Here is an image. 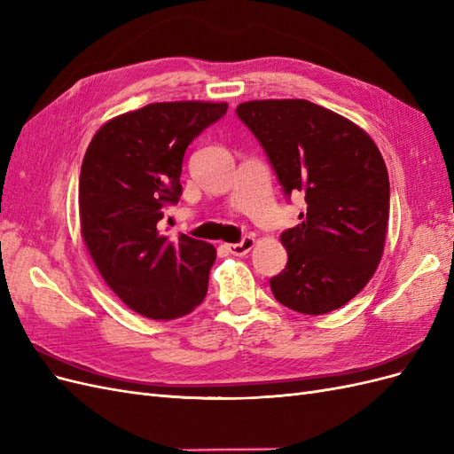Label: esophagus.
Masks as SVG:
<instances>
[{"instance_id":"34e87169","label":"esophagus","mask_w":454,"mask_h":454,"mask_svg":"<svg viewBox=\"0 0 454 454\" xmlns=\"http://www.w3.org/2000/svg\"><path fill=\"white\" fill-rule=\"evenodd\" d=\"M254 244H255V239H254V237H246V239H242V242H239V244H229L227 248H229V252H231L232 255L242 257V255H246V254H248V252L254 248Z\"/></svg>"}]
</instances>
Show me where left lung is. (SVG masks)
Returning <instances> with one entry per match:
<instances>
[{
  "label": "left lung",
  "instance_id": "8db88e82",
  "mask_svg": "<svg viewBox=\"0 0 454 454\" xmlns=\"http://www.w3.org/2000/svg\"><path fill=\"white\" fill-rule=\"evenodd\" d=\"M284 193H305L301 223L284 231L286 269L270 278L278 303L301 314L347 305L373 277L390 210L387 164L371 136L332 109L299 98L237 107Z\"/></svg>",
  "mask_w": 454,
  "mask_h": 454
}]
</instances>
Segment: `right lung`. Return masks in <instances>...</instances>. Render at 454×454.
Masks as SVG:
<instances>
[{
  "instance_id": "1",
  "label": "right lung",
  "mask_w": 454,
  "mask_h": 454,
  "mask_svg": "<svg viewBox=\"0 0 454 454\" xmlns=\"http://www.w3.org/2000/svg\"><path fill=\"white\" fill-rule=\"evenodd\" d=\"M225 112V102L147 104L104 122L87 147L81 237L104 282L145 318H180L206 297L215 248L184 232L170 240L157 223L182 195L187 145Z\"/></svg>"
}]
</instances>
